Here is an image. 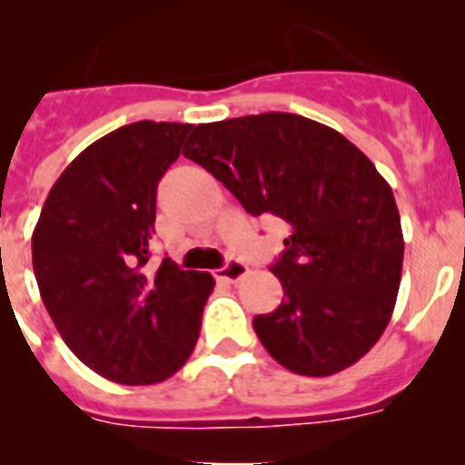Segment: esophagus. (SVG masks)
Listing matches in <instances>:
<instances>
[{
	"instance_id": "1",
	"label": "esophagus",
	"mask_w": 465,
	"mask_h": 465,
	"mask_svg": "<svg viewBox=\"0 0 465 465\" xmlns=\"http://www.w3.org/2000/svg\"><path fill=\"white\" fill-rule=\"evenodd\" d=\"M246 272H249V268H246L244 262L235 261V258H230V261L225 262L223 268L213 270V277L219 279V282H228V283H232V282H240V279L244 277Z\"/></svg>"
}]
</instances>
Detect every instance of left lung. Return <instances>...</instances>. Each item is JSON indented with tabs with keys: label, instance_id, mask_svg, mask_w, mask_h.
<instances>
[{
	"label": "left lung",
	"instance_id": "left-lung-1",
	"mask_svg": "<svg viewBox=\"0 0 465 465\" xmlns=\"http://www.w3.org/2000/svg\"><path fill=\"white\" fill-rule=\"evenodd\" d=\"M183 155L212 172L252 216L291 228L272 272L282 305L253 319L286 371L328 377L381 338L402 272V230L391 186L347 137L298 114L193 127Z\"/></svg>",
	"mask_w": 465,
	"mask_h": 465
}]
</instances>
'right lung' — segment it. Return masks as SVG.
<instances>
[{
    "mask_svg": "<svg viewBox=\"0 0 465 465\" xmlns=\"http://www.w3.org/2000/svg\"><path fill=\"white\" fill-rule=\"evenodd\" d=\"M188 123L139 121L81 151L48 193L32 235L39 293L57 332L90 371L155 384L195 349L209 272L170 258L149 270L155 191Z\"/></svg>",
    "mask_w": 465,
    "mask_h": 465,
    "instance_id": "1",
    "label": "right lung"
}]
</instances>
